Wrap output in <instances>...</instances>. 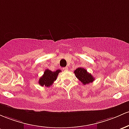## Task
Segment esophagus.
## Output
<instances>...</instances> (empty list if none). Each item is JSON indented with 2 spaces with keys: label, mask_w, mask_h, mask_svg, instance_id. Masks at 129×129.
<instances>
[{
  "label": "esophagus",
  "mask_w": 129,
  "mask_h": 129,
  "mask_svg": "<svg viewBox=\"0 0 129 129\" xmlns=\"http://www.w3.org/2000/svg\"><path fill=\"white\" fill-rule=\"evenodd\" d=\"M63 70H64V71H66V70H68V67H65V68H63Z\"/></svg>",
  "instance_id": "1"
}]
</instances>
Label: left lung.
<instances>
[{"label":"left lung","instance_id":"obj_1","mask_svg":"<svg viewBox=\"0 0 129 129\" xmlns=\"http://www.w3.org/2000/svg\"><path fill=\"white\" fill-rule=\"evenodd\" d=\"M74 72L76 77L83 85L91 83L94 80V78L92 77V75L89 72H88L87 71L83 68H78Z\"/></svg>","mask_w":129,"mask_h":129}]
</instances>
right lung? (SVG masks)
Instances as JSON below:
<instances>
[{"label": "right lung", "instance_id": "add662e5", "mask_svg": "<svg viewBox=\"0 0 129 129\" xmlns=\"http://www.w3.org/2000/svg\"><path fill=\"white\" fill-rule=\"evenodd\" d=\"M61 72V70L58 69L55 71H51L49 69H46L44 72V74L39 80L38 83L42 86H45L46 87H49L57 80L58 74Z\"/></svg>", "mask_w": 129, "mask_h": 129}]
</instances>
